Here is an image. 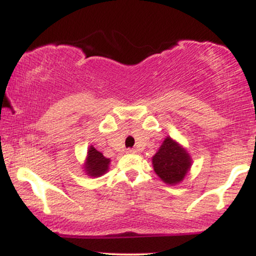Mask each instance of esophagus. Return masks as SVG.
<instances>
[{
	"instance_id": "esophagus-1",
	"label": "esophagus",
	"mask_w": 256,
	"mask_h": 256,
	"mask_svg": "<svg viewBox=\"0 0 256 256\" xmlns=\"http://www.w3.org/2000/svg\"><path fill=\"white\" fill-rule=\"evenodd\" d=\"M126 152H128V154H136V152H137L136 149H134V148H128Z\"/></svg>"
}]
</instances>
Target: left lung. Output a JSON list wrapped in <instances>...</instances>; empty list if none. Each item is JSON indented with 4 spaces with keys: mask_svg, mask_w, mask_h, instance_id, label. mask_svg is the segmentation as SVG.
<instances>
[{
    "mask_svg": "<svg viewBox=\"0 0 256 256\" xmlns=\"http://www.w3.org/2000/svg\"><path fill=\"white\" fill-rule=\"evenodd\" d=\"M154 171L166 184L176 185L183 180L192 167L189 152L171 137H166L152 156Z\"/></svg>",
    "mask_w": 256,
    "mask_h": 256,
    "instance_id": "left-lung-1",
    "label": "left lung"
}]
</instances>
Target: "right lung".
<instances>
[{
    "label": "right lung",
    "mask_w": 256,
    "mask_h": 256,
    "mask_svg": "<svg viewBox=\"0 0 256 256\" xmlns=\"http://www.w3.org/2000/svg\"><path fill=\"white\" fill-rule=\"evenodd\" d=\"M110 158L104 156L101 152L96 150L92 146H90L88 150L86 161L84 164V171L90 177H101L110 168Z\"/></svg>",
    "instance_id": "add662e5"
}]
</instances>
